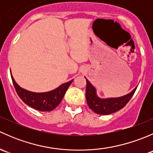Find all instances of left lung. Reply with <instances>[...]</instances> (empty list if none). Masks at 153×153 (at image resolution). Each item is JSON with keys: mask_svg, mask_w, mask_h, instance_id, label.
<instances>
[{"mask_svg": "<svg viewBox=\"0 0 153 153\" xmlns=\"http://www.w3.org/2000/svg\"><path fill=\"white\" fill-rule=\"evenodd\" d=\"M86 80V98L89 107L95 113L100 115H109L120 110L126 106L133 96L137 87H135L130 93L115 98H100L96 95V89L89 81Z\"/></svg>", "mask_w": 153, "mask_h": 153, "instance_id": "8db88e82", "label": "left lung"}]
</instances>
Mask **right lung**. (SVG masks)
<instances>
[{
  "label": "right lung",
  "instance_id": "right-lung-1",
  "mask_svg": "<svg viewBox=\"0 0 153 153\" xmlns=\"http://www.w3.org/2000/svg\"><path fill=\"white\" fill-rule=\"evenodd\" d=\"M11 77H12V83L15 86V90L20 98L26 104L41 112L53 110L62 101L67 89L73 81L72 80L69 82L63 84L59 87L52 91L37 93V92H30V91L26 90L21 88L15 82L12 75H11Z\"/></svg>",
  "mask_w": 153,
  "mask_h": 153
}]
</instances>
